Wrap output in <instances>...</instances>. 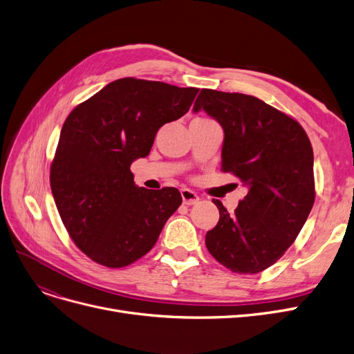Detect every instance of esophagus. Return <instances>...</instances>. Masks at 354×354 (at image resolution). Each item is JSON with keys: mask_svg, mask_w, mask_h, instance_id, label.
<instances>
[{"mask_svg": "<svg viewBox=\"0 0 354 354\" xmlns=\"http://www.w3.org/2000/svg\"><path fill=\"white\" fill-rule=\"evenodd\" d=\"M180 193H181V197H183V203H185V205L192 206V205H196L197 202H199V196H197L190 189H181Z\"/></svg>", "mask_w": 354, "mask_h": 354, "instance_id": "esophagus-1", "label": "esophagus"}]
</instances>
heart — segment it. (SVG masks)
<instances>
[{"label":"heart","mask_w":354,"mask_h":354,"mask_svg":"<svg viewBox=\"0 0 354 354\" xmlns=\"http://www.w3.org/2000/svg\"><path fill=\"white\" fill-rule=\"evenodd\" d=\"M196 120H207V119H196Z\"/></svg>","instance_id":"b5f03b06"}]
</instances>
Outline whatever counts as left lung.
<instances>
[{
    "mask_svg": "<svg viewBox=\"0 0 354 354\" xmlns=\"http://www.w3.org/2000/svg\"><path fill=\"white\" fill-rule=\"evenodd\" d=\"M223 129L222 171L248 189L234 214L219 201V221L206 247L235 273L274 264L301 232L315 201L314 152L302 126L260 98L203 88L193 111Z\"/></svg>",
    "mask_w": 354,
    "mask_h": 354,
    "instance_id": "obj_1",
    "label": "left lung"
}]
</instances>
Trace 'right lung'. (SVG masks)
I'll return each instance as SVG.
<instances>
[{
  "mask_svg": "<svg viewBox=\"0 0 354 354\" xmlns=\"http://www.w3.org/2000/svg\"><path fill=\"white\" fill-rule=\"evenodd\" d=\"M197 91L122 78L69 113L50 189L68 234L95 263L119 268L145 256L181 205L174 187H138L131 164L147 157L162 124L186 115Z\"/></svg>",
  "mask_w": 354,
  "mask_h": 354,
  "instance_id": "right-lung-1",
  "label": "right lung"
}]
</instances>
